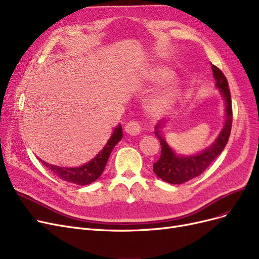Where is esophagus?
I'll use <instances>...</instances> for the list:
<instances>
[{
    "label": "esophagus",
    "instance_id": "obj_1",
    "mask_svg": "<svg viewBox=\"0 0 259 259\" xmlns=\"http://www.w3.org/2000/svg\"><path fill=\"white\" fill-rule=\"evenodd\" d=\"M124 131H126L130 136H138L141 131V124L137 120H131L126 124Z\"/></svg>",
    "mask_w": 259,
    "mask_h": 259
}]
</instances>
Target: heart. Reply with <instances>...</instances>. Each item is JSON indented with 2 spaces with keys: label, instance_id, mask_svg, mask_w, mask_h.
<instances>
[{
  "label": "heart",
  "instance_id": "heart-1",
  "mask_svg": "<svg viewBox=\"0 0 259 259\" xmlns=\"http://www.w3.org/2000/svg\"><path fill=\"white\" fill-rule=\"evenodd\" d=\"M171 71L165 68H156L152 73V79L156 81H161L171 77ZM178 97V86L169 85L163 88L159 93H157L148 101L147 107L149 112L154 114H159L164 112L174 103L175 99Z\"/></svg>",
  "mask_w": 259,
  "mask_h": 259
}]
</instances>
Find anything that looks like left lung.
<instances>
[{"label":"left lung","mask_w":259,"mask_h":259,"mask_svg":"<svg viewBox=\"0 0 259 259\" xmlns=\"http://www.w3.org/2000/svg\"><path fill=\"white\" fill-rule=\"evenodd\" d=\"M213 76L216 81V88L220 89V93L224 99L225 107H226V119L224 127L214 143L205 148L201 153L191 156H179L173 152V149L166 143L164 138L161 136V128L164 121H159L156 124L155 135L160 141L161 155L153 166V171L158 178L169 184H183L191 179L199 177L208 165L218 158L226 146L231 126H232V106L231 96L228 88L227 78L223 72L212 64Z\"/></svg>","instance_id":"obj_1"}]
</instances>
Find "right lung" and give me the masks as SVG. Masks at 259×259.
I'll return each mask as SVG.
<instances>
[{"mask_svg":"<svg viewBox=\"0 0 259 259\" xmlns=\"http://www.w3.org/2000/svg\"><path fill=\"white\" fill-rule=\"evenodd\" d=\"M121 138L122 129L120 124H118V127H116L113 135L111 136L110 140L107 141L102 151L93 160H90L84 165L76 166V168H63V166L49 164L45 161H41L40 159L39 160L59 179L76 185H88L90 183L98 180L100 175L102 174L114 146L118 143Z\"/></svg>","mask_w":259,"mask_h":259,"instance_id":"obj_1","label":"right lung"}]
</instances>
